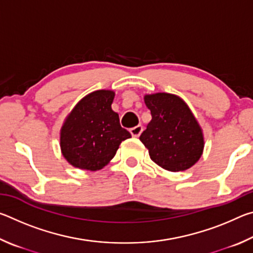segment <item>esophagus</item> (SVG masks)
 Wrapping results in <instances>:
<instances>
[{
	"instance_id": "obj_1",
	"label": "esophagus",
	"mask_w": 253,
	"mask_h": 253,
	"mask_svg": "<svg viewBox=\"0 0 253 253\" xmlns=\"http://www.w3.org/2000/svg\"><path fill=\"white\" fill-rule=\"evenodd\" d=\"M143 131V126L142 125H137L135 127L130 128V134L132 137H138Z\"/></svg>"
}]
</instances>
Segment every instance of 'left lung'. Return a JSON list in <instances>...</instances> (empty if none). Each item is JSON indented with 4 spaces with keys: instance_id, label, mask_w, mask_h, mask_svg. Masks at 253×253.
<instances>
[{
    "instance_id": "8db88e82",
    "label": "left lung",
    "mask_w": 253,
    "mask_h": 253,
    "mask_svg": "<svg viewBox=\"0 0 253 253\" xmlns=\"http://www.w3.org/2000/svg\"><path fill=\"white\" fill-rule=\"evenodd\" d=\"M151 110L148 123L139 139L148 149L151 160L169 172L185 170L203 153V132L182 98L166 92L144 97Z\"/></svg>"
}]
</instances>
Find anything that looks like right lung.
Listing matches in <instances>:
<instances>
[{
	"mask_svg": "<svg viewBox=\"0 0 253 253\" xmlns=\"http://www.w3.org/2000/svg\"><path fill=\"white\" fill-rule=\"evenodd\" d=\"M115 92L97 90L84 97L68 115L60 131V147L69 164L80 169H101L113 160L130 132L111 109Z\"/></svg>",
	"mask_w": 253,
	"mask_h": 253,
	"instance_id": "1",
	"label": "right lung"
}]
</instances>
